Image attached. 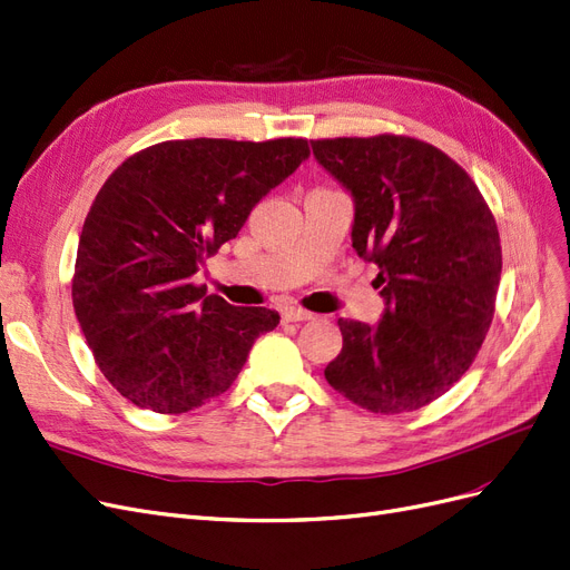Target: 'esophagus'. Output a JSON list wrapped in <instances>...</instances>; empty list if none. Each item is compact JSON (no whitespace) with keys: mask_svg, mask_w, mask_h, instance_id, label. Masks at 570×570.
Masks as SVG:
<instances>
[{"mask_svg":"<svg viewBox=\"0 0 570 570\" xmlns=\"http://www.w3.org/2000/svg\"><path fill=\"white\" fill-rule=\"evenodd\" d=\"M283 321L285 323H304V321H313V313L297 308V306H289L283 311Z\"/></svg>","mask_w":570,"mask_h":570,"instance_id":"34e87169","label":"esophagus"}]
</instances>
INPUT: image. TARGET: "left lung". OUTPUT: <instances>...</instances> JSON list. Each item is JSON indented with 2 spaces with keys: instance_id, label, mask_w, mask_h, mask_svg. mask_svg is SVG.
I'll list each match as a JSON object with an SVG mask.
<instances>
[{
  "instance_id": "1",
  "label": "left lung",
  "mask_w": 570,
  "mask_h": 570,
  "mask_svg": "<svg viewBox=\"0 0 570 570\" xmlns=\"http://www.w3.org/2000/svg\"><path fill=\"white\" fill-rule=\"evenodd\" d=\"M353 200L351 245L380 266L377 325L340 318L344 346L325 380L348 401L396 415L453 386L485 340L502 273L500 233L469 174L410 136L311 141Z\"/></svg>"
}]
</instances>
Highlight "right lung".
Returning <instances> with one entry per match:
<instances>
[{"instance_id": "add662e5", "label": "right lung", "mask_w": 570, "mask_h": 570, "mask_svg": "<svg viewBox=\"0 0 570 570\" xmlns=\"http://www.w3.org/2000/svg\"><path fill=\"white\" fill-rule=\"evenodd\" d=\"M308 155L306 139L165 141L108 176L77 245L72 306L127 401L153 412L200 407L281 323L276 311L233 306L193 278Z\"/></svg>"}]
</instances>
